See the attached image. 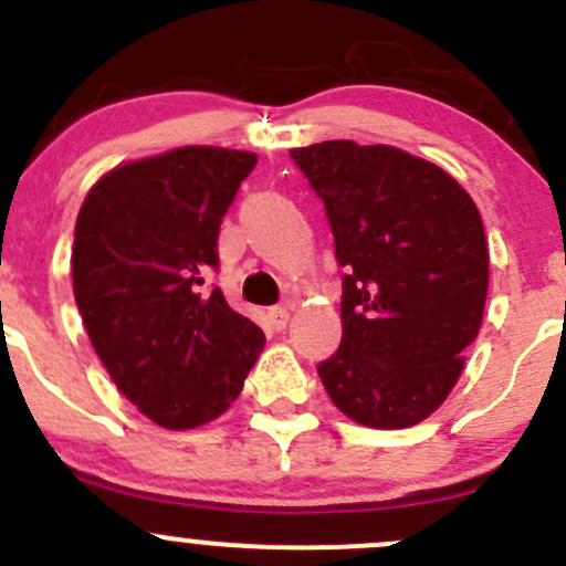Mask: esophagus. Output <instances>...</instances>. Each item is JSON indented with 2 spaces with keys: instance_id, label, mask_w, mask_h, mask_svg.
<instances>
[{
  "instance_id": "1",
  "label": "esophagus",
  "mask_w": 566,
  "mask_h": 566,
  "mask_svg": "<svg viewBox=\"0 0 566 566\" xmlns=\"http://www.w3.org/2000/svg\"><path fill=\"white\" fill-rule=\"evenodd\" d=\"M289 318H291V313L285 311V307H270V324H272V329H277V333L285 329Z\"/></svg>"
}]
</instances>
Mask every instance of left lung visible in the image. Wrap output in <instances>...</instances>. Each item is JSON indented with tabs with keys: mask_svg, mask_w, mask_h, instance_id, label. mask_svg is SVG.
I'll list each match as a JSON object with an SVG mask.
<instances>
[{
	"mask_svg": "<svg viewBox=\"0 0 566 566\" xmlns=\"http://www.w3.org/2000/svg\"><path fill=\"white\" fill-rule=\"evenodd\" d=\"M322 198L344 266L333 405L374 429L432 416L460 379L484 316L490 255L471 195L432 161L352 139L291 150Z\"/></svg>",
	"mask_w": 566,
	"mask_h": 566,
	"instance_id": "obj_1",
	"label": "left lung"
}]
</instances>
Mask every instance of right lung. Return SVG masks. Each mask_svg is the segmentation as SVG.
<instances>
[{
  "label": "right lung",
  "instance_id": "obj_1",
  "mask_svg": "<svg viewBox=\"0 0 566 566\" xmlns=\"http://www.w3.org/2000/svg\"><path fill=\"white\" fill-rule=\"evenodd\" d=\"M259 156L189 145L106 172L76 217V307L123 396L165 429L214 421L264 349L220 289L217 239Z\"/></svg>",
  "mask_w": 566,
  "mask_h": 566
}]
</instances>
